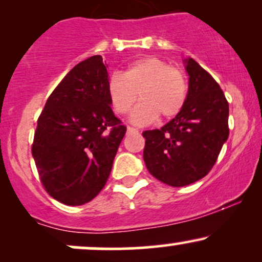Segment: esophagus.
Here are the masks:
<instances>
[{
  "label": "esophagus",
  "instance_id": "34e87169",
  "mask_svg": "<svg viewBox=\"0 0 262 262\" xmlns=\"http://www.w3.org/2000/svg\"><path fill=\"white\" fill-rule=\"evenodd\" d=\"M127 132L128 133H138V129H135L133 127H127Z\"/></svg>",
  "mask_w": 262,
  "mask_h": 262
}]
</instances>
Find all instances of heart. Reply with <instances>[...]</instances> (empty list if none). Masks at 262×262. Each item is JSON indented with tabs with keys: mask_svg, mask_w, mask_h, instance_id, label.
Wrapping results in <instances>:
<instances>
[{
	"mask_svg": "<svg viewBox=\"0 0 262 262\" xmlns=\"http://www.w3.org/2000/svg\"><path fill=\"white\" fill-rule=\"evenodd\" d=\"M111 103L118 114L132 112L134 124L145 125L161 118H172L181 112L187 98V79L181 69L169 66L156 56H145L129 64L123 74L111 75L107 81Z\"/></svg>",
	"mask_w": 262,
	"mask_h": 262,
	"instance_id": "b5f03b06",
	"label": "heart"
}]
</instances>
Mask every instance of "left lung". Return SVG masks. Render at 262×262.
<instances>
[{"label":"left lung","mask_w":262,"mask_h":262,"mask_svg":"<svg viewBox=\"0 0 262 262\" xmlns=\"http://www.w3.org/2000/svg\"><path fill=\"white\" fill-rule=\"evenodd\" d=\"M185 106L160 129L145 130L144 161L159 181L182 187L212 170L229 135V104L218 82L192 58Z\"/></svg>","instance_id":"obj_1"}]
</instances>
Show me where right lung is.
Instances as JSON below:
<instances>
[{
	"mask_svg": "<svg viewBox=\"0 0 262 262\" xmlns=\"http://www.w3.org/2000/svg\"><path fill=\"white\" fill-rule=\"evenodd\" d=\"M101 55L69 71L38 118L32 155L45 191L81 206L106 185L127 127L114 116Z\"/></svg>",
	"mask_w": 262,
	"mask_h": 262,
	"instance_id": "add662e5",
	"label": "right lung"
}]
</instances>
